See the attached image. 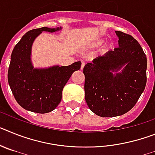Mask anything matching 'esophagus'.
Wrapping results in <instances>:
<instances>
[{"mask_svg":"<svg viewBox=\"0 0 155 155\" xmlns=\"http://www.w3.org/2000/svg\"><path fill=\"white\" fill-rule=\"evenodd\" d=\"M84 65H85V64H84V62H82V64H81V70H83V68H84Z\"/></svg>","mask_w":155,"mask_h":155,"instance_id":"esophagus-1","label":"esophagus"}]
</instances>
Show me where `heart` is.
<instances>
[{"label":"heart","mask_w":155,"mask_h":155,"mask_svg":"<svg viewBox=\"0 0 155 155\" xmlns=\"http://www.w3.org/2000/svg\"><path fill=\"white\" fill-rule=\"evenodd\" d=\"M103 42H104L103 39H98V40L95 41V42H94V43H93L92 46H93V47H98V46H101V45H102V43H103ZM109 46H108L107 47L105 48V50H106V49H108V48H109Z\"/></svg>","instance_id":"heart-1"}]
</instances>
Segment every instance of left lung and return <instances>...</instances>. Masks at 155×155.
I'll use <instances>...</instances> for the list:
<instances>
[{
    "label": "left lung",
    "mask_w": 155,
    "mask_h": 155,
    "mask_svg": "<svg viewBox=\"0 0 155 155\" xmlns=\"http://www.w3.org/2000/svg\"><path fill=\"white\" fill-rule=\"evenodd\" d=\"M119 46L84 66L85 101L101 117H114L130 110L147 83V57L132 35L116 31ZM127 64L121 73L113 75Z\"/></svg>",
    "instance_id": "8db88e82"
}]
</instances>
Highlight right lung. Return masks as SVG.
<instances>
[{"mask_svg":"<svg viewBox=\"0 0 155 155\" xmlns=\"http://www.w3.org/2000/svg\"><path fill=\"white\" fill-rule=\"evenodd\" d=\"M59 29L42 27L30 30L12 51L8 71V83L17 102L26 110L46 113L55 109L61 102L67 82L75 71L80 70L81 61L67 67L55 66L42 70L34 69L31 65V47L35 37L43 31L53 32Z\"/></svg>","mask_w":155,"mask_h":155,"instance_id":"add662e5","label":"right lung"}]
</instances>
